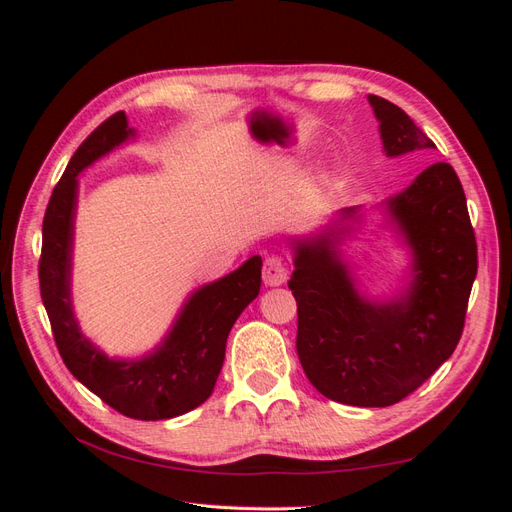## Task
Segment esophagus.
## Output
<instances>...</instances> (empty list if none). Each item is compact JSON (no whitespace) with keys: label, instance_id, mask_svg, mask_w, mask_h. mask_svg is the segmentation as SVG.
<instances>
[{"label":"esophagus","instance_id":"34e87169","mask_svg":"<svg viewBox=\"0 0 512 512\" xmlns=\"http://www.w3.org/2000/svg\"><path fill=\"white\" fill-rule=\"evenodd\" d=\"M286 260L280 254H273L265 258V267H262V282L267 286H280L286 282Z\"/></svg>","mask_w":512,"mask_h":512}]
</instances>
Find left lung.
<instances>
[{
  "mask_svg": "<svg viewBox=\"0 0 512 512\" xmlns=\"http://www.w3.org/2000/svg\"><path fill=\"white\" fill-rule=\"evenodd\" d=\"M369 104L386 156L436 147L393 102L369 96ZM389 211L414 256V280L393 301L361 297L331 235L294 245L288 288L299 312V361L309 382L339 404H397L455 352L466 324L478 256L455 168L431 164L389 200ZM342 213L354 218L356 209Z\"/></svg>",
  "mask_w": 512,
  "mask_h": 512,
  "instance_id": "obj_1",
  "label": "left lung"
}]
</instances>
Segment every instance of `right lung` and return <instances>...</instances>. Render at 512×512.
<instances>
[{
	"instance_id": "1",
	"label": "right lung",
	"mask_w": 512,
	"mask_h": 512,
	"mask_svg": "<svg viewBox=\"0 0 512 512\" xmlns=\"http://www.w3.org/2000/svg\"><path fill=\"white\" fill-rule=\"evenodd\" d=\"M128 136L132 130L126 113L111 115L74 151L57 181L42 222L40 294L70 374L119 414L162 421L198 408L213 393L232 324L260 292L262 260L252 256L237 271L196 290L164 344L145 359L115 361L91 346L79 331L70 301L76 175Z\"/></svg>"
}]
</instances>
